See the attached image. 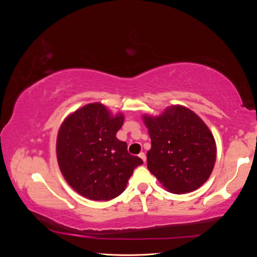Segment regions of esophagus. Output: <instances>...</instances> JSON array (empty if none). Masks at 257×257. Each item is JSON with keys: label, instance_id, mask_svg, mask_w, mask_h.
Masks as SVG:
<instances>
[{"label": "esophagus", "instance_id": "1", "mask_svg": "<svg viewBox=\"0 0 257 257\" xmlns=\"http://www.w3.org/2000/svg\"><path fill=\"white\" fill-rule=\"evenodd\" d=\"M138 157L143 160V162H144V163L146 162V160H147V159H146V154H145L144 152H141V153H139Z\"/></svg>", "mask_w": 257, "mask_h": 257}]
</instances>
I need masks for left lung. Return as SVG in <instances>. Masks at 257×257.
<instances>
[{
  "label": "left lung",
  "instance_id": "obj_1",
  "mask_svg": "<svg viewBox=\"0 0 257 257\" xmlns=\"http://www.w3.org/2000/svg\"><path fill=\"white\" fill-rule=\"evenodd\" d=\"M151 138L147 166L164 189L174 194L197 190L211 175L216 144L199 116L182 105H173L159 115L143 114Z\"/></svg>",
  "mask_w": 257,
  "mask_h": 257
}]
</instances>
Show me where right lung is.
<instances>
[{
  "label": "right lung",
  "instance_id": "right-lung-1",
  "mask_svg": "<svg viewBox=\"0 0 257 257\" xmlns=\"http://www.w3.org/2000/svg\"><path fill=\"white\" fill-rule=\"evenodd\" d=\"M124 122L100 103L87 104L69 113L57 136V160L66 182L91 200H110L125 190L143 161L127 152L115 137Z\"/></svg>",
  "mask_w": 257,
  "mask_h": 257
}]
</instances>
